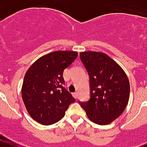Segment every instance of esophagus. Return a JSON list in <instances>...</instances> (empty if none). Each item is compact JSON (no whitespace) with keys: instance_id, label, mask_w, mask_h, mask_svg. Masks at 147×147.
Segmentation results:
<instances>
[{"instance_id":"esophagus-1","label":"esophagus","mask_w":147,"mask_h":147,"mask_svg":"<svg viewBox=\"0 0 147 147\" xmlns=\"http://www.w3.org/2000/svg\"><path fill=\"white\" fill-rule=\"evenodd\" d=\"M72 96H73L75 98H78V93H77V92H74V93H72Z\"/></svg>"}]
</instances>
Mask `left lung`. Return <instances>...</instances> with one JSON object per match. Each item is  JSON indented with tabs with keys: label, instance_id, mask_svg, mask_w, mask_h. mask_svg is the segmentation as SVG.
Masks as SVG:
<instances>
[{
	"label": "left lung",
	"instance_id": "obj_1",
	"mask_svg": "<svg viewBox=\"0 0 147 147\" xmlns=\"http://www.w3.org/2000/svg\"><path fill=\"white\" fill-rule=\"evenodd\" d=\"M80 58L89 76L90 99L79 101L88 118L97 125H108L122 113L129 96L127 76L108 55L87 51Z\"/></svg>",
	"mask_w": 147,
	"mask_h": 147
}]
</instances>
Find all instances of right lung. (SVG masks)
<instances>
[{"label":"right lung","mask_w":147,"mask_h":147,"mask_svg":"<svg viewBox=\"0 0 147 147\" xmlns=\"http://www.w3.org/2000/svg\"><path fill=\"white\" fill-rule=\"evenodd\" d=\"M78 57L74 51H55L39 58L26 73L22 98L35 121L50 125L60 121L75 99L64 87L63 73Z\"/></svg>","instance_id":"add662e5"}]
</instances>
